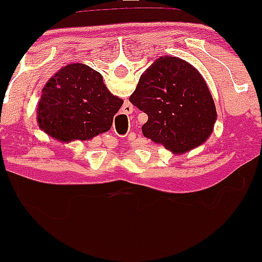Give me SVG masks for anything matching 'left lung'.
Masks as SVG:
<instances>
[{
  "label": "left lung",
  "instance_id": "8db88e82",
  "mask_svg": "<svg viewBox=\"0 0 262 262\" xmlns=\"http://www.w3.org/2000/svg\"><path fill=\"white\" fill-rule=\"evenodd\" d=\"M129 101L148 122L144 137L173 154H183L208 139L217 119L208 86L191 64L175 56H161L144 71Z\"/></svg>",
  "mask_w": 262,
  "mask_h": 262
}]
</instances>
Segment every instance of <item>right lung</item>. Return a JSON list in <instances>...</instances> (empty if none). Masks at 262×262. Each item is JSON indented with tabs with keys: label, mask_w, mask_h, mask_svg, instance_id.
Here are the masks:
<instances>
[{
	"label": "right lung",
	"mask_w": 262,
	"mask_h": 262,
	"mask_svg": "<svg viewBox=\"0 0 262 262\" xmlns=\"http://www.w3.org/2000/svg\"><path fill=\"white\" fill-rule=\"evenodd\" d=\"M123 100L108 91L101 74L81 62L50 77L37 110L39 128L64 143L90 140L110 130Z\"/></svg>",
	"instance_id": "1"
}]
</instances>
